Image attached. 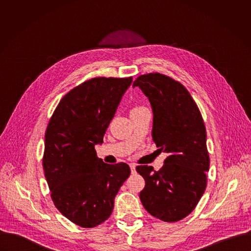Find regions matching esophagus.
<instances>
[{
    "label": "esophagus",
    "instance_id": "1",
    "mask_svg": "<svg viewBox=\"0 0 251 251\" xmlns=\"http://www.w3.org/2000/svg\"><path fill=\"white\" fill-rule=\"evenodd\" d=\"M130 170H131V174H136V169H135V165L134 164H130Z\"/></svg>",
    "mask_w": 251,
    "mask_h": 251
}]
</instances>
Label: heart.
I'll use <instances>...</instances> for the list:
<instances>
[{
  "mask_svg": "<svg viewBox=\"0 0 251 251\" xmlns=\"http://www.w3.org/2000/svg\"><path fill=\"white\" fill-rule=\"evenodd\" d=\"M141 108H144L143 106H134V107L131 109V111H136V110H139Z\"/></svg>",
  "mask_w": 251,
  "mask_h": 251,
  "instance_id": "b5f03b06",
  "label": "heart"
}]
</instances>
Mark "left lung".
<instances>
[{
	"label": "left lung",
	"instance_id": "8db88e82",
	"mask_svg": "<svg viewBox=\"0 0 251 251\" xmlns=\"http://www.w3.org/2000/svg\"><path fill=\"white\" fill-rule=\"evenodd\" d=\"M135 86L152 108V140L169 154L158 171L148 165L136 167L145 179L140 200L152 216L165 222L179 221L195 209L207 186L210 156L205 124L179 81L155 72L138 76Z\"/></svg>",
	"mask_w": 251,
	"mask_h": 251
}]
</instances>
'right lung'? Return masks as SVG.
Here are the masks:
<instances>
[{
	"mask_svg": "<svg viewBox=\"0 0 251 251\" xmlns=\"http://www.w3.org/2000/svg\"><path fill=\"white\" fill-rule=\"evenodd\" d=\"M132 77H96L71 90L55 109L45 131L42 166L51 198L74 224L93 228L112 214L114 199L130 175L126 163L99 158L121 99Z\"/></svg>",
	"mask_w": 251,
	"mask_h": 251,
	"instance_id": "add662e5",
	"label": "right lung"
}]
</instances>
